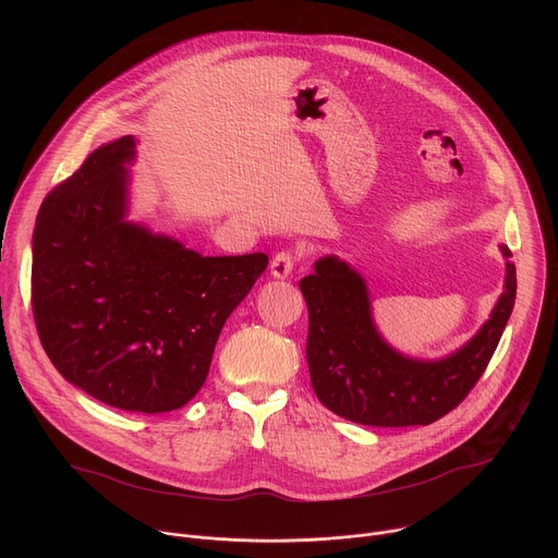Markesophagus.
<instances>
[{
	"label": "esophagus",
	"mask_w": 558,
	"mask_h": 558,
	"mask_svg": "<svg viewBox=\"0 0 558 558\" xmlns=\"http://www.w3.org/2000/svg\"><path fill=\"white\" fill-rule=\"evenodd\" d=\"M295 263H298V256H295L291 250L278 252V254L274 256V260H271V274H274V278H287V276L293 271Z\"/></svg>",
	"instance_id": "esophagus-1"
}]
</instances>
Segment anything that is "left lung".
Wrapping results in <instances>:
<instances>
[{"mask_svg":"<svg viewBox=\"0 0 558 558\" xmlns=\"http://www.w3.org/2000/svg\"><path fill=\"white\" fill-rule=\"evenodd\" d=\"M512 258L508 247H501ZM300 280L308 308L306 362L313 390L329 411L364 426H428L457 409L484 375L517 298V267L490 320L465 347L439 362L397 355L377 336L364 280L342 260L315 263Z\"/></svg>","mask_w":558,"mask_h":558,"instance_id":"left-lung-1","label":"left lung"}]
</instances>
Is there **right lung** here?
<instances>
[{
  "label": "right lung",
  "instance_id": "obj_1",
  "mask_svg": "<svg viewBox=\"0 0 558 558\" xmlns=\"http://www.w3.org/2000/svg\"><path fill=\"white\" fill-rule=\"evenodd\" d=\"M132 156L134 138L121 136L44 198L31 302L41 347L70 384L121 411L168 413L205 384L222 325L269 258L201 256L128 225Z\"/></svg>",
  "mask_w": 558,
  "mask_h": 558
}]
</instances>
